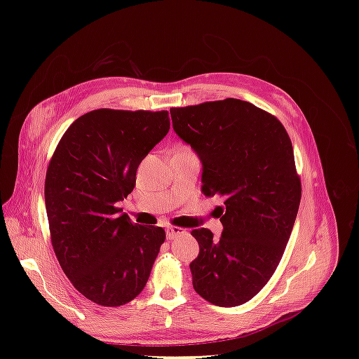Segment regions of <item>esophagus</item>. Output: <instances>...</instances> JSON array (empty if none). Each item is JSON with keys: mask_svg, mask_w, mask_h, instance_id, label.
Listing matches in <instances>:
<instances>
[{"mask_svg": "<svg viewBox=\"0 0 359 359\" xmlns=\"http://www.w3.org/2000/svg\"><path fill=\"white\" fill-rule=\"evenodd\" d=\"M182 233H186V231H184L182 227H178V226H170L166 229L168 240H173V238H177L178 235H182Z\"/></svg>", "mask_w": 359, "mask_h": 359, "instance_id": "1", "label": "esophagus"}]
</instances>
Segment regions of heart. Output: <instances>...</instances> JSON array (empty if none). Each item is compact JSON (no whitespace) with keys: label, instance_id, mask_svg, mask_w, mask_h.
Masks as SVG:
<instances>
[{"label":"heart","instance_id":"b5f03b06","mask_svg":"<svg viewBox=\"0 0 359 359\" xmlns=\"http://www.w3.org/2000/svg\"><path fill=\"white\" fill-rule=\"evenodd\" d=\"M175 151H180V153H189V151H191L187 145H184V144H181V145H178L177 147V149Z\"/></svg>","mask_w":359,"mask_h":359}]
</instances>
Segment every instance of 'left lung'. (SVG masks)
Masks as SVG:
<instances>
[{
  "label": "left lung",
  "mask_w": 359,
  "mask_h": 359,
  "mask_svg": "<svg viewBox=\"0 0 359 359\" xmlns=\"http://www.w3.org/2000/svg\"><path fill=\"white\" fill-rule=\"evenodd\" d=\"M173 130L199 154L202 191L222 196L223 233L193 229V287L214 306L252 299L285 253L301 201L290 137L278 118L238 99L172 107Z\"/></svg>",
  "instance_id": "8db88e82"
}]
</instances>
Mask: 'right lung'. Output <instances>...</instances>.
<instances>
[{
    "label": "right lung",
    "instance_id": "add662e5",
    "mask_svg": "<svg viewBox=\"0 0 359 359\" xmlns=\"http://www.w3.org/2000/svg\"><path fill=\"white\" fill-rule=\"evenodd\" d=\"M169 127L168 111L95 109L76 119L50 157L45 202L53 252L72 285L99 306L135 299L166 240L163 227L119 214L118 202Z\"/></svg>",
    "mask_w": 359,
    "mask_h": 359
}]
</instances>
